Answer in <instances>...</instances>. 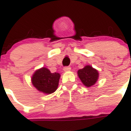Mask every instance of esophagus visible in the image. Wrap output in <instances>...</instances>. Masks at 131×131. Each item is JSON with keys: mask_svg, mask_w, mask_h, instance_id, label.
I'll use <instances>...</instances> for the list:
<instances>
[{"mask_svg": "<svg viewBox=\"0 0 131 131\" xmlns=\"http://www.w3.org/2000/svg\"><path fill=\"white\" fill-rule=\"evenodd\" d=\"M71 70V68L70 67H65L63 68V71H69Z\"/></svg>", "mask_w": 131, "mask_h": 131, "instance_id": "esophagus-1", "label": "esophagus"}]
</instances>
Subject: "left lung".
<instances>
[{"instance_id": "8db88e82", "label": "left lung", "mask_w": 131, "mask_h": 131, "mask_svg": "<svg viewBox=\"0 0 131 131\" xmlns=\"http://www.w3.org/2000/svg\"><path fill=\"white\" fill-rule=\"evenodd\" d=\"M77 75L82 83L86 87L93 86L96 83L99 77L98 70L89 65L85 66L83 69L78 70Z\"/></svg>"}]
</instances>
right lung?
<instances>
[{
    "mask_svg": "<svg viewBox=\"0 0 131 131\" xmlns=\"http://www.w3.org/2000/svg\"><path fill=\"white\" fill-rule=\"evenodd\" d=\"M60 76L58 73H52L48 68L42 67L35 71L31 83L39 92L50 94L57 90Z\"/></svg>",
    "mask_w": 131,
    "mask_h": 131,
    "instance_id": "add662e5",
    "label": "right lung"
}]
</instances>
